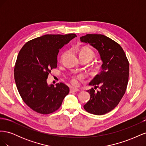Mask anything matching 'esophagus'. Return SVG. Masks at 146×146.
I'll list each match as a JSON object with an SVG mask.
<instances>
[{"instance_id":"obj_1","label":"esophagus","mask_w":146,"mask_h":146,"mask_svg":"<svg viewBox=\"0 0 146 146\" xmlns=\"http://www.w3.org/2000/svg\"><path fill=\"white\" fill-rule=\"evenodd\" d=\"M79 91L78 89H77V88H70V92H78Z\"/></svg>"}]
</instances>
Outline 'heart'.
<instances>
[{
	"instance_id": "1",
	"label": "heart",
	"mask_w": 146,
	"mask_h": 146,
	"mask_svg": "<svg viewBox=\"0 0 146 146\" xmlns=\"http://www.w3.org/2000/svg\"><path fill=\"white\" fill-rule=\"evenodd\" d=\"M64 55V54H63ZM79 56L80 58H88L90 61L91 60L94 56V54L91 48L85 47L82 48L80 52H79ZM85 76L83 74H79L78 75H74L70 79V82L74 85H77L78 84V81L83 78Z\"/></svg>"
}]
</instances>
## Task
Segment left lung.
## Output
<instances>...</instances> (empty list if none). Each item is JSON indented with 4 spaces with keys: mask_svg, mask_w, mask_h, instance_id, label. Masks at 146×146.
I'll return each instance as SVG.
<instances>
[{
    "mask_svg": "<svg viewBox=\"0 0 146 146\" xmlns=\"http://www.w3.org/2000/svg\"><path fill=\"white\" fill-rule=\"evenodd\" d=\"M80 39L96 48L102 61L101 72L89 83L100 90L92 88L86 91L90 99L83 107L88 113L102 115L115 108L125 94L129 82V61L121 46L105 35L87 34Z\"/></svg>",
    "mask_w": 146,
    "mask_h": 146,
    "instance_id": "8db88e82",
    "label": "left lung"
}]
</instances>
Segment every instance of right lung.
Instances as JSON below:
<instances>
[{
    "label": "right lung",
    "mask_w": 146,
    "mask_h": 146,
    "mask_svg": "<svg viewBox=\"0 0 146 146\" xmlns=\"http://www.w3.org/2000/svg\"><path fill=\"white\" fill-rule=\"evenodd\" d=\"M77 35H45L25 43L17 55L14 76L19 93L35 111L50 114L58 110L69 87L63 83L48 85L51 70L57 67L59 50Z\"/></svg>",
    "instance_id": "add662e5"
}]
</instances>
